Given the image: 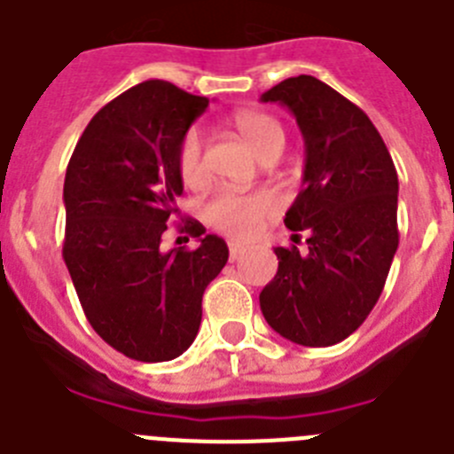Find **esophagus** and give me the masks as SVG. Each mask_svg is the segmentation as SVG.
Segmentation results:
<instances>
[{"mask_svg":"<svg viewBox=\"0 0 454 454\" xmlns=\"http://www.w3.org/2000/svg\"><path fill=\"white\" fill-rule=\"evenodd\" d=\"M244 251H247V248H244L242 244H235V242L228 244V253H231V260H237V257L242 255Z\"/></svg>","mask_w":454,"mask_h":454,"instance_id":"34e87169","label":"esophagus"}]
</instances>
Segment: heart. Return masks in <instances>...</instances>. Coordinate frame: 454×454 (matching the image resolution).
Listing matches in <instances>:
<instances>
[{
    "instance_id": "1",
    "label": "heart",
    "mask_w": 454,
    "mask_h": 454,
    "mask_svg": "<svg viewBox=\"0 0 454 454\" xmlns=\"http://www.w3.org/2000/svg\"><path fill=\"white\" fill-rule=\"evenodd\" d=\"M237 133L242 136L248 149L260 160L280 153L285 146V129L276 117L260 113V110H239L232 117ZM178 174L185 185H199L206 176L203 169V142L199 130H190L178 146ZM280 207V201L273 192H255V194H217L206 206V219L210 226L237 239H248L260 231L269 217H273Z\"/></svg>"
}]
</instances>
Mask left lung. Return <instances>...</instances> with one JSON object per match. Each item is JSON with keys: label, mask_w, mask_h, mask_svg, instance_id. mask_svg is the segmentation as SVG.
<instances>
[{"label": "left lung", "mask_w": 454, "mask_h": 454, "mask_svg": "<svg viewBox=\"0 0 454 454\" xmlns=\"http://www.w3.org/2000/svg\"><path fill=\"white\" fill-rule=\"evenodd\" d=\"M260 101L285 106L303 133V190L285 226L308 235L303 253L273 248L278 271L260 294V309L294 344H339L364 324L389 276L398 174L364 110L324 81L292 76Z\"/></svg>", "instance_id": "8db88e82"}]
</instances>
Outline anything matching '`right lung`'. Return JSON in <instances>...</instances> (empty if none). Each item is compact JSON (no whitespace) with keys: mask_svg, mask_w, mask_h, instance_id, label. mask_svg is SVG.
I'll return each instance as SVG.
<instances>
[{"mask_svg":"<svg viewBox=\"0 0 454 454\" xmlns=\"http://www.w3.org/2000/svg\"><path fill=\"white\" fill-rule=\"evenodd\" d=\"M207 104L158 79L126 90L90 120L65 174L63 257L81 308L137 362L190 348L203 292L228 262L226 242L199 222L185 226L197 248H160L183 194L178 146Z\"/></svg>","mask_w":454,"mask_h":454,"instance_id":"1","label":"right lung"}]
</instances>
